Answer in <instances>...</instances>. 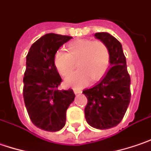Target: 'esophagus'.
<instances>
[{
    "label": "esophagus",
    "instance_id": "34e87169",
    "mask_svg": "<svg viewBox=\"0 0 151 151\" xmlns=\"http://www.w3.org/2000/svg\"><path fill=\"white\" fill-rule=\"evenodd\" d=\"M73 91H74V93H75L76 95H77V94H81V93H82V91H81V90H79V89H73Z\"/></svg>",
    "mask_w": 151,
    "mask_h": 151
}]
</instances>
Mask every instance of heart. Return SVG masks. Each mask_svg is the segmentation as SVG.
Masks as SVG:
<instances>
[{"label":"heart","instance_id":"obj_1","mask_svg":"<svg viewBox=\"0 0 151 151\" xmlns=\"http://www.w3.org/2000/svg\"><path fill=\"white\" fill-rule=\"evenodd\" d=\"M55 67L61 75L67 78L76 68L79 71L69 77L66 83L81 88L88 83L98 81L105 74L110 65V52L106 44L91 40H78L70 43L68 52L57 51L54 56Z\"/></svg>","mask_w":151,"mask_h":151}]
</instances>
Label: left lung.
<instances>
[{"instance_id":"left-lung-1","label":"left lung","mask_w":151,"mask_h":151,"mask_svg":"<svg viewBox=\"0 0 151 151\" xmlns=\"http://www.w3.org/2000/svg\"><path fill=\"white\" fill-rule=\"evenodd\" d=\"M95 36L108 47L111 68L94 87L83 91L88 100L84 114L91 127L107 129L116 126L126 113L131 98V80L121 43L105 32Z\"/></svg>"}]
</instances>
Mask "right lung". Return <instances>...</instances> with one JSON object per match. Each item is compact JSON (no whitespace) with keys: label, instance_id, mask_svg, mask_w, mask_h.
<instances>
[{"label":"right lung","instance_id":"1","mask_svg":"<svg viewBox=\"0 0 151 151\" xmlns=\"http://www.w3.org/2000/svg\"><path fill=\"white\" fill-rule=\"evenodd\" d=\"M71 36L47 34L32 45L26 56L23 100L28 114L37 128L56 132L66 123V112L73 101V89H58L62 83L54 56Z\"/></svg>","mask_w":151,"mask_h":151}]
</instances>
